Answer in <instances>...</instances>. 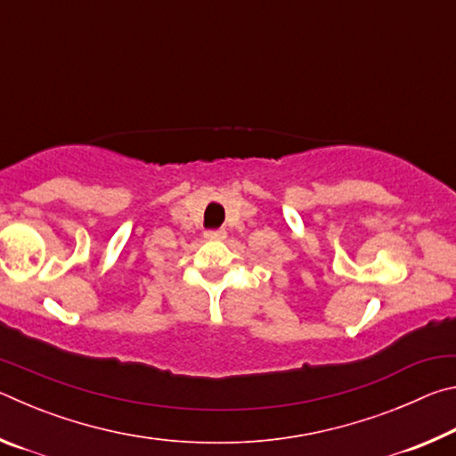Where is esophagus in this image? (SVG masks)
<instances>
[{"label": "esophagus", "mask_w": 456, "mask_h": 456, "mask_svg": "<svg viewBox=\"0 0 456 456\" xmlns=\"http://www.w3.org/2000/svg\"><path fill=\"white\" fill-rule=\"evenodd\" d=\"M207 239H213V241H221V239L227 237L225 229H213V231H205Z\"/></svg>", "instance_id": "1"}]
</instances>
